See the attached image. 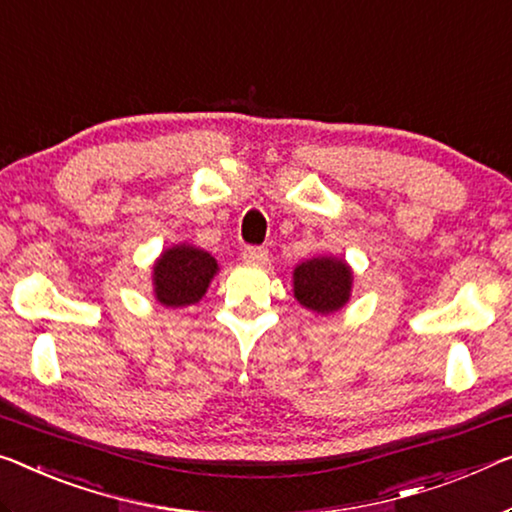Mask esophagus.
Listing matches in <instances>:
<instances>
[{
	"instance_id": "34e87169",
	"label": "esophagus",
	"mask_w": 512,
	"mask_h": 512,
	"mask_svg": "<svg viewBox=\"0 0 512 512\" xmlns=\"http://www.w3.org/2000/svg\"><path fill=\"white\" fill-rule=\"evenodd\" d=\"M266 257H269V250L262 248V246H246V248H243V259H246L248 264H264Z\"/></svg>"
}]
</instances>
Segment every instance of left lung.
I'll return each instance as SVG.
<instances>
[{"label": "left lung", "mask_w": 512, "mask_h": 512, "mask_svg": "<svg viewBox=\"0 0 512 512\" xmlns=\"http://www.w3.org/2000/svg\"><path fill=\"white\" fill-rule=\"evenodd\" d=\"M352 269L333 257H317L294 269V296L303 308L331 315L349 301Z\"/></svg>", "instance_id": "8db88e82"}]
</instances>
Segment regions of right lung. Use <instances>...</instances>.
Segmentation results:
<instances>
[{"mask_svg": "<svg viewBox=\"0 0 512 512\" xmlns=\"http://www.w3.org/2000/svg\"><path fill=\"white\" fill-rule=\"evenodd\" d=\"M216 271V259L200 248L183 243V246L165 250L154 266L156 299L167 308L197 303L207 292Z\"/></svg>", "mask_w": 512, "mask_h": 512, "instance_id": "right-lung-1", "label": "right lung"}]
</instances>
